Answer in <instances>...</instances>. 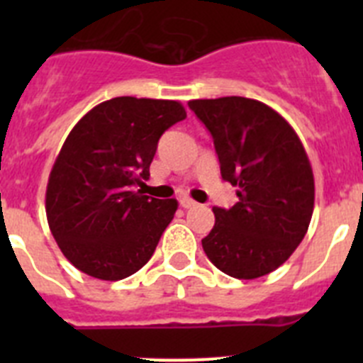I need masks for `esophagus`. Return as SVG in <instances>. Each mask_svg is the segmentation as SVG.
Segmentation results:
<instances>
[{"label":"esophagus","mask_w":363,"mask_h":363,"mask_svg":"<svg viewBox=\"0 0 363 363\" xmlns=\"http://www.w3.org/2000/svg\"><path fill=\"white\" fill-rule=\"evenodd\" d=\"M179 205H182L184 209H194L198 203L194 200H191V198H182V200H179Z\"/></svg>","instance_id":"34e87169"}]
</instances>
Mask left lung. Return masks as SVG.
I'll list each match as a JSON object with an SVG mask.
<instances>
[{
  "label": "left lung",
  "instance_id": "8db88e82",
  "mask_svg": "<svg viewBox=\"0 0 363 363\" xmlns=\"http://www.w3.org/2000/svg\"><path fill=\"white\" fill-rule=\"evenodd\" d=\"M213 136L221 178L238 189L230 209L214 207L201 240L207 258L229 277L255 280L289 259L309 229L314 176L300 138L258 99H192Z\"/></svg>",
  "mask_w": 363,
  "mask_h": 363
}]
</instances>
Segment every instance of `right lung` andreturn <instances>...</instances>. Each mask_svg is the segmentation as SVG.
<instances>
[{
	"label": "right lung",
	"instance_id": "add662e5",
	"mask_svg": "<svg viewBox=\"0 0 363 363\" xmlns=\"http://www.w3.org/2000/svg\"><path fill=\"white\" fill-rule=\"evenodd\" d=\"M185 118L184 105L172 99L120 96L74 125L45 196L50 233L74 267L116 281L149 262L178 201L134 187L149 179L162 134Z\"/></svg>",
	"mask_w": 363,
	"mask_h": 363
}]
</instances>
